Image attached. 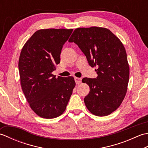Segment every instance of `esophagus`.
Here are the masks:
<instances>
[{
  "label": "esophagus",
  "instance_id": "obj_1",
  "mask_svg": "<svg viewBox=\"0 0 148 148\" xmlns=\"http://www.w3.org/2000/svg\"><path fill=\"white\" fill-rule=\"evenodd\" d=\"M74 79H75V82H76V84L81 83V80H82L81 78H80V77H75Z\"/></svg>",
  "mask_w": 148,
  "mask_h": 148
}]
</instances>
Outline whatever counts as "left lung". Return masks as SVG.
<instances>
[{
    "mask_svg": "<svg viewBox=\"0 0 148 148\" xmlns=\"http://www.w3.org/2000/svg\"><path fill=\"white\" fill-rule=\"evenodd\" d=\"M69 42H74L95 69L97 78L84 77L90 86L84 99L87 109L98 116L111 114L121 105L129 80V65L125 47L117 37L106 28H78Z\"/></svg>",
    "mask_w": 148,
    "mask_h": 148,
    "instance_id": "1",
    "label": "left lung"
}]
</instances>
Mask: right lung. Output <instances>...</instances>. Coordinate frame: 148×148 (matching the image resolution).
Masks as SVG:
<instances>
[{"mask_svg": "<svg viewBox=\"0 0 148 148\" xmlns=\"http://www.w3.org/2000/svg\"><path fill=\"white\" fill-rule=\"evenodd\" d=\"M72 30H39L21 49L18 62L21 88L31 109L43 118H55L65 111L76 85L73 77L56 78L52 74Z\"/></svg>", "mask_w": 148, "mask_h": 148, "instance_id": "add662e5", "label": "right lung"}]
</instances>
